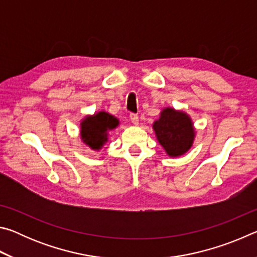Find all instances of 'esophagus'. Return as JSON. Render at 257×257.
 Here are the masks:
<instances>
[{
  "instance_id": "34e87169",
  "label": "esophagus",
  "mask_w": 257,
  "mask_h": 257,
  "mask_svg": "<svg viewBox=\"0 0 257 257\" xmlns=\"http://www.w3.org/2000/svg\"><path fill=\"white\" fill-rule=\"evenodd\" d=\"M129 118H130V121H132L134 124L138 123V115L136 114V113H130Z\"/></svg>"
}]
</instances>
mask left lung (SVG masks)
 <instances>
[{"mask_svg": "<svg viewBox=\"0 0 257 257\" xmlns=\"http://www.w3.org/2000/svg\"><path fill=\"white\" fill-rule=\"evenodd\" d=\"M160 144L170 156H179L190 149L194 141L193 123L184 112L165 108L153 124Z\"/></svg>", "mask_w": 257, "mask_h": 257, "instance_id": "obj_1", "label": "left lung"}]
</instances>
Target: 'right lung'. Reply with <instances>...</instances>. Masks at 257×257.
I'll return each instance as SVG.
<instances>
[{
  "mask_svg": "<svg viewBox=\"0 0 257 257\" xmlns=\"http://www.w3.org/2000/svg\"><path fill=\"white\" fill-rule=\"evenodd\" d=\"M118 120L106 112L88 116L81 123V138L93 150H99L106 142V132L115 128Z\"/></svg>",
  "mask_w": 257,
  "mask_h": 257,
  "instance_id": "1",
  "label": "right lung"
}]
</instances>
